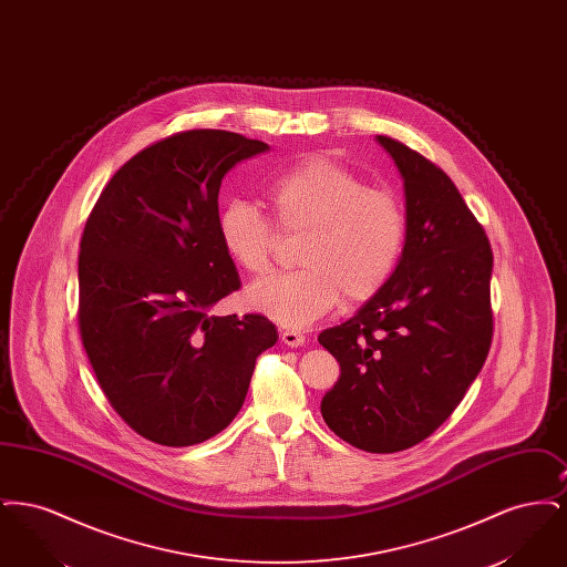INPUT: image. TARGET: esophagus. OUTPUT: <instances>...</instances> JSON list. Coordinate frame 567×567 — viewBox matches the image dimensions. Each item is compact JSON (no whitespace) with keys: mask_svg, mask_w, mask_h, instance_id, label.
Segmentation results:
<instances>
[{"mask_svg":"<svg viewBox=\"0 0 567 567\" xmlns=\"http://www.w3.org/2000/svg\"><path fill=\"white\" fill-rule=\"evenodd\" d=\"M280 338H282V342H285L287 347H291V349H297V347H303V344H306V336L299 333V331H293V329H285V331L280 333Z\"/></svg>","mask_w":567,"mask_h":567,"instance_id":"1","label":"esophagus"}]
</instances>
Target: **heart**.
Returning <instances> with one entry per match:
<instances>
[{
	"label": "heart",
	"mask_w": 567,
	"mask_h": 567,
	"mask_svg": "<svg viewBox=\"0 0 567 567\" xmlns=\"http://www.w3.org/2000/svg\"><path fill=\"white\" fill-rule=\"evenodd\" d=\"M282 234L303 238L291 274L248 287L250 310L285 327H306L331 308L363 303L382 291L404 252L405 213L395 193L368 187L340 163L310 157L274 176L266 187ZM227 257L246 274L270 268L278 231L255 204L234 199L216 218Z\"/></svg>",
	"instance_id": "obj_1"
}]
</instances>
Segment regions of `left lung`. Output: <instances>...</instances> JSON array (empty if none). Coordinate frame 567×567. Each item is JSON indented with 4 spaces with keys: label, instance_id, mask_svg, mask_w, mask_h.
I'll return each mask as SVG.
<instances>
[{
    "label": "left lung",
    "instance_id": "obj_1",
    "mask_svg": "<svg viewBox=\"0 0 567 567\" xmlns=\"http://www.w3.org/2000/svg\"><path fill=\"white\" fill-rule=\"evenodd\" d=\"M377 142L404 181V252L380 293L319 336L340 363L321 414L354 449L398 453L430 437L485 365L493 252L437 165L393 137Z\"/></svg>",
    "mask_w": 567,
    "mask_h": 567
}]
</instances>
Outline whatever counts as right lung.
<instances>
[{"label": "right lung", "mask_w": 567, "mask_h": 567, "mask_svg": "<svg viewBox=\"0 0 567 567\" xmlns=\"http://www.w3.org/2000/svg\"><path fill=\"white\" fill-rule=\"evenodd\" d=\"M270 146L223 130L163 137L125 163L86 218L79 255L82 344L110 405L142 437L190 446L240 412L261 315L213 317L240 289L218 229L223 176Z\"/></svg>", "instance_id": "obj_1"}]
</instances>
